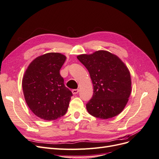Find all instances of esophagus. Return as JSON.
Here are the masks:
<instances>
[{
	"mask_svg": "<svg viewBox=\"0 0 159 159\" xmlns=\"http://www.w3.org/2000/svg\"><path fill=\"white\" fill-rule=\"evenodd\" d=\"M78 92H79V89H78L72 90V93H73V94H74V95H75V94H77V93H78Z\"/></svg>",
	"mask_w": 159,
	"mask_h": 159,
	"instance_id": "34e87169",
	"label": "esophagus"
}]
</instances>
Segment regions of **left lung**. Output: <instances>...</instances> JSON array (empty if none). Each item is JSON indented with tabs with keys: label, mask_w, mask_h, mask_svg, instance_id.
I'll return each instance as SVG.
<instances>
[{
	"label": "left lung",
	"mask_w": 159,
	"mask_h": 159,
	"mask_svg": "<svg viewBox=\"0 0 159 159\" xmlns=\"http://www.w3.org/2000/svg\"><path fill=\"white\" fill-rule=\"evenodd\" d=\"M88 69L93 85V95L86 105L92 116L107 119L123 111L131 93L130 71L124 62L106 50L77 56Z\"/></svg>",
	"instance_id": "left-lung-1"
}]
</instances>
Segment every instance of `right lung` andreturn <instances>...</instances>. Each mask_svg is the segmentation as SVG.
I'll list each match as a JSON object with an SVG mask.
<instances>
[{
  "label": "right lung",
  "mask_w": 159,
  "mask_h": 159,
  "mask_svg": "<svg viewBox=\"0 0 159 159\" xmlns=\"http://www.w3.org/2000/svg\"><path fill=\"white\" fill-rule=\"evenodd\" d=\"M66 60L60 53H47L33 60L24 74L22 84L26 103L42 119H57L68 110L72 93L60 74Z\"/></svg>",
  "instance_id": "obj_1"
}]
</instances>
